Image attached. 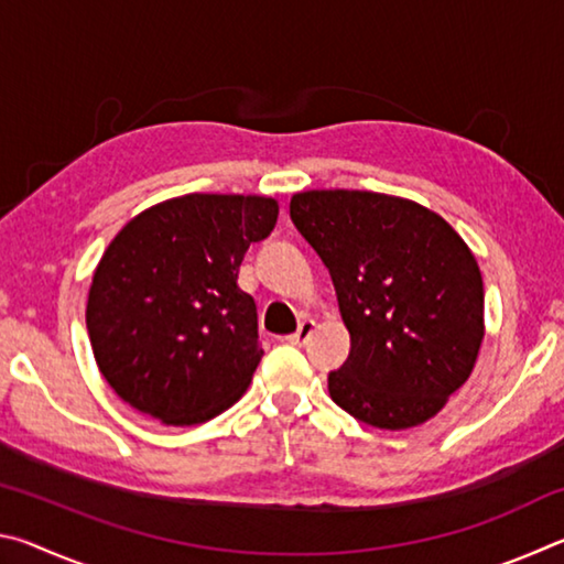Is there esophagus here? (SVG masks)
Returning a JSON list of instances; mask_svg holds the SVG:
<instances>
[{
    "mask_svg": "<svg viewBox=\"0 0 564 564\" xmlns=\"http://www.w3.org/2000/svg\"><path fill=\"white\" fill-rule=\"evenodd\" d=\"M313 330H316V323H313L311 318H305L299 323V330H295L293 336H289L285 340H289L291 346H303V343H308V338L313 336Z\"/></svg>",
    "mask_w": 564,
    "mask_h": 564,
    "instance_id": "obj_1",
    "label": "esophagus"
}]
</instances>
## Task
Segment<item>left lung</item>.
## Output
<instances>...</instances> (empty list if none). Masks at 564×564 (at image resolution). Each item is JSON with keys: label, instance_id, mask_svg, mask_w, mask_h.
Returning a JSON list of instances; mask_svg holds the SVG:
<instances>
[{"label": "left lung", "instance_id": "obj_1", "mask_svg": "<svg viewBox=\"0 0 564 564\" xmlns=\"http://www.w3.org/2000/svg\"><path fill=\"white\" fill-rule=\"evenodd\" d=\"M291 221L336 285L350 352L333 403L380 431L431 420L473 373L485 336L475 256L431 208L373 191H303Z\"/></svg>", "mask_w": 564, "mask_h": 564}]
</instances>
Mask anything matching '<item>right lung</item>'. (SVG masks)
<instances>
[{
	"mask_svg": "<svg viewBox=\"0 0 564 564\" xmlns=\"http://www.w3.org/2000/svg\"><path fill=\"white\" fill-rule=\"evenodd\" d=\"M275 218L279 204L265 196L188 194L121 228L94 271L87 330L123 403L196 425L246 393L263 348L238 265Z\"/></svg>",
	"mask_w": 564,
	"mask_h": 564,
	"instance_id": "add662e5",
	"label": "right lung"
}]
</instances>
